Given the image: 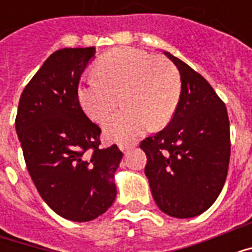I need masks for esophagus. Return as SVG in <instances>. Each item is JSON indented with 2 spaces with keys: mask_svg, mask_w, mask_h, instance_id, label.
<instances>
[{
  "mask_svg": "<svg viewBox=\"0 0 252 252\" xmlns=\"http://www.w3.org/2000/svg\"><path fill=\"white\" fill-rule=\"evenodd\" d=\"M119 148H120V151H123V153L126 154L131 150V146H129V144H123V143H119Z\"/></svg>",
  "mask_w": 252,
  "mask_h": 252,
  "instance_id": "34e87169",
  "label": "esophagus"
}]
</instances>
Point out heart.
Wrapping results in <instances>:
<instances>
[{
  "mask_svg": "<svg viewBox=\"0 0 252 252\" xmlns=\"http://www.w3.org/2000/svg\"><path fill=\"white\" fill-rule=\"evenodd\" d=\"M98 77L85 78L78 88V99L94 121H104L121 101L124 108L110 116L105 135L129 142L148 126L158 128L169 123L181 95V81L175 67L132 47L105 54L97 63Z\"/></svg>",
  "mask_w": 252,
  "mask_h": 252,
  "instance_id": "1",
  "label": "heart"
}]
</instances>
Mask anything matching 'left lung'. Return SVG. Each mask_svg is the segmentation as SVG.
I'll list each match as a JSON object with an SVG mask.
<instances>
[{
  "label": "left lung",
  "instance_id": "obj_1",
  "mask_svg": "<svg viewBox=\"0 0 252 252\" xmlns=\"http://www.w3.org/2000/svg\"><path fill=\"white\" fill-rule=\"evenodd\" d=\"M181 74V95L169 126L146 137L144 173L159 209L178 219L198 216L220 194L231 155L225 104L201 74L164 52Z\"/></svg>",
  "mask_w": 252,
  "mask_h": 252
}]
</instances>
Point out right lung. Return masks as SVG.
Returning a JSON list of instances; mask_svg holds the SVG:
<instances>
[{"instance_id": "1", "label": "right lung", "mask_w": 252, "mask_h": 252, "mask_svg": "<svg viewBox=\"0 0 252 252\" xmlns=\"http://www.w3.org/2000/svg\"><path fill=\"white\" fill-rule=\"evenodd\" d=\"M94 47L54 52L25 86L16 132L36 189L59 216L90 221L112 206L113 182L123 158L113 144L101 148V128L89 120L78 85Z\"/></svg>"}]
</instances>
